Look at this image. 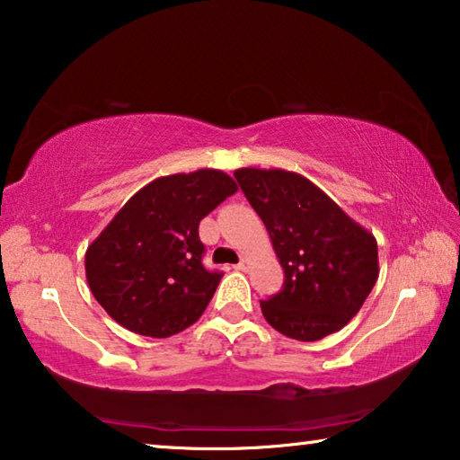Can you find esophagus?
<instances>
[{
  "label": "esophagus",
  "instance_id": "34e87169",
  "mask_svg": "<svg viewBox=\"0 0 460 460\" xmlns=\"http://www.w3.org/2000/svg\"><path fill=\"white\" fill-rule=\"evenodd\" d=\"M235 270H239V271H247L249 270V261L247 260H241L237 266H235Z\"/></svg>",
  "mask_w": 460,
  "mask_h": 460
}]
</instances>
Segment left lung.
I'll use <instances>...</instances> for the list:
<instances>
[{
    "label": "left lung",
    "instance_id": "left-lung-1",
    "mask_svg": "<svg viewBox=\"0 0 460 460\" xmlns=\"http://www.w3.org/2000/svg\"><path fill=\"white\" fill-rule=\"evenodd\" d=\"M235 178L266 225L284 286L263 318L296 341H321L359 313L379 276L377 241L302 174L239 168Z\"/></svg>",
    "mask_w": 460,
    "mask_h": 460
}]
</instances>
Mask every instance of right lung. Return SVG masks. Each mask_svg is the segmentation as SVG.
Segmentation results:
<instances>
[{"instance_id":"right-lung-1","label":"right lung","mask_w":460,"mask_h":460,"mask_svg":"<svg viewBox=\"0 0 460 460\" xmlns=\"http://www.w3.org/2000/svg\"><path fill=\"white\" fill-rule=\"evenodd\" d=\"M235 192V181L213 168L137 190L84 253L89 288L105 313L154 339L197 323L223 276L202 266L199 223Z\"/></svg>"}]
</instances>
